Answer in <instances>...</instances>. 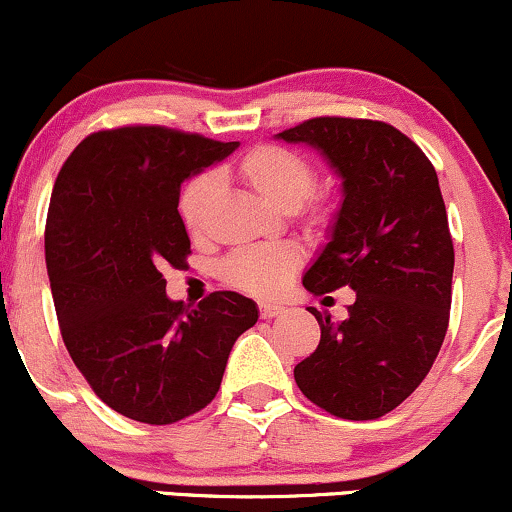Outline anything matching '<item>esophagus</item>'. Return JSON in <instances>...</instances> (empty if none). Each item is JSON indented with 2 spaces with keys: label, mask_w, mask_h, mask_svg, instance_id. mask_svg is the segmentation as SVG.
Wrapping results in <instances>:
<instances>
[{
  "label": "esophagus",
  "mask_w": 512,
  "mask_h": 512,
  "mask_svg": "<svg viewBox=\"0 0 512 512\" xmlns=\"http://www.w3.org/2000/svg\"><path fill=\"white\" fill-rule=\"evenodd\" d=\"M278 314H283V307H278V304H260L262 319H274Z\"/></svg>",
  "instance_id": "obj_1"
}]
</instances>
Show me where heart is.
Listing matches in <instances>:
<instances>
[{"mask_svg": "<svg viewBox=\"0 0 512 512\" xmlns=\"http://www.w3.org/2000/svg\"><path fill=\"white\" fill-rule=\"evenodd\" d=\"M234 174L274 208L283 212L295 210L309 234L326 236L333 229L338 203L328 191L314 189L316 167L300 151L278 144L252 146L234 165ZM215 198L217 181L210 174H198L181 189L177 200L179 217L193 241L208 234ZM297 267L300 255L290 245H255L231 252L219 271L229 286L257 297H271L288 286Z\"/></svg>", "mask_w": 512, "mask_h": 512, "instance_id": "b5f03b06", "label": "heart"}]
</instances>
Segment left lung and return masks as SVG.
<instances>
[{"label": "left lung", "instance_id": "1", "mask_svg": "<svg viewBox=\"0 0 512 512\" xmlns=\"http://www.w3.org/2000/svg\"><path fill=\"white\" fill-rule=\"evenodd\" d=\"M278 139L319 148L342 177L331 243L304 288L357 293L338 326L309 307L321 340L295 366V383L331 416L380 418L423 383L449 328L454 241L437 172L416 141L380 120L323 115Z\"/></svg>", "mask_w": 512, "mask_h": 512}]
</instances>
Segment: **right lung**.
I'll return each mask as SVG.
<instances>
[{
	"instance_id": "add662e5",
	"label": "right lung",
	"mask_w": 512,
	"mask_h": 512,
	"mask_svg": "<svg viewBox=\"0 0 512 512\" xmlns=\"http://www.w3.org/2000/svg\"><path fill=\"white\" fill-rule=\"evenodd\" d=\"M163 125L99 129L58 172L44 252L66 349L103 404L172 425L215 399L231 347L257 323L248 297L217 290L198 307L165 295L191 241L181 181L236 151Z\"/></svg>"
}]
</instances>
